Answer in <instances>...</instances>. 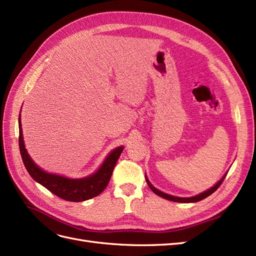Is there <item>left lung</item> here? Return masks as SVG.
Wrapping results in <instances>:
<instances>
[{"label": "left lung", "mask_w": 256, "mask_h": 256, "mask_svg": "<svg viewBox=\"0 0 256 256\" xmlns=\"http://www.w3.org/2000/svg\"><path fill=\"white\" fill-rule=\"evenodd\" d=\"M226 175H224V176L222 177V180H221L218 184H216L212 188H210V189L205 191V192H203V193H200V194H198V196H192V198H177V196H172L166 194V193L161 192V191H159V190H157L156 188H154V186L150 182V180H147V177H146V182H147V184H148L150 188L152 189V191L154 193H156L157 196H161V198H166V200H172V202H178V203H194V202H198V200H204V198H206L207 196L212 194V193L220 187L221 184H222L223 180H224V178H226Z\"/></svg>", "instance_id": "8db88e82"}]
</instances>
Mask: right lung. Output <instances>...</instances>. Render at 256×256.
<instances>
[{
	"label": "right lung",
	"mask_w": 256,
	"mask_h": 256,
	"mask_svg": "<svg viewBox=\"0 0 256 256\" xmlns=\"http://www.w3.org/2000/svg\"><path fill=\"white\" fill-rule=\"evenodd\" d=\"M19 148L26 171L34 180L42 184L44 188L60 198L69 200V202H82V200L99 196L106 189L124 147L120 146L115 148L94 175L82 178V180H69L63 176L50 174L38 168L28 154L24 142H23L19 115Z\"/></svg>",
	"instance_id": "obj_1"
}]
</instances>
